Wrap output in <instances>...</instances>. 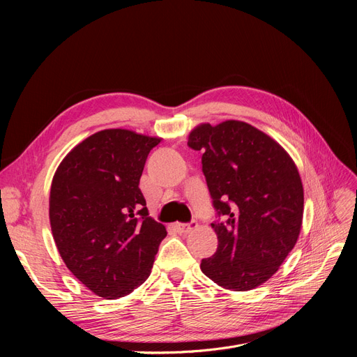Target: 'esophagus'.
<instances>
[{
    "mask_svg": "<svg viewBox=\"0 0 357 357\" xmlns=\"http://www.w3.org/2000/svg\"><path fill=\"white\" fill-rule=\"evenodd\" d=\"M197 221H190V222H176L175 224V229L179 231V233H190L194 229H197Z\"/></svg>",
    "mask_w": 357,
    "mask_h": 357,
    "instance_id": "obj_1",
    "label": "esophagus"
}]
</instances>
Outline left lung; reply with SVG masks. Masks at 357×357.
Listing matches in <instances>:
<instances>
[{"label": "left lung", "instance_id": "left-lung-1", "mask_svg": "<svg viewBox=\"0 0 357 357\" xmlns=\"http://www.w3.org/2000/svg\"><path fill=\"white\" fill-rule=\"evenodd\" d=\"M215 211L218 246L201 260L222 288L249 291L268 280L294 249L303 224L304 190L289 155L253 126L229 120L191 131Z\"/></svg>", "mask_w": 357, "mask_h": 357}]
</instances>
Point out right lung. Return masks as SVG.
Masks as SVG:
<instances>
[{"label": "right lung", "mask_w": 357, "mask_h": 357, "mask_svg": "<svg viewBox=\"0 0 357 357\" xmlns=\"http://www.w3.org/2000/svg\"><path fill=\"white\" fill-rule=\"evenodd\" d=\"M159 143L130 130H102L72 149L53 176L49 217L56 248L98 296L117 299L140 287L166 237L139 188Z\"/></svg>", "instance_id": "obj_1"}]
</instances>
